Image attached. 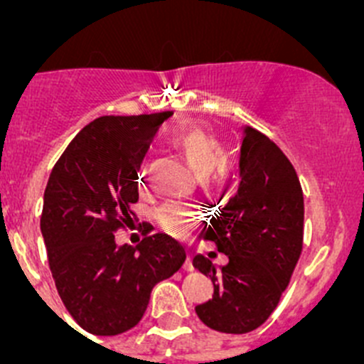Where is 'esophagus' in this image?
Segmentation results:
<instances>
[{
    "label": "esophagus",
    "instance_id": "34e87169",
    "mask_svg": "<svg viewBox=\"0 0 364 364\" xmlns=\"http://www.w3.org/2000/svg\"><path fill=\"white\" fill-rule=\"evenodd\" d=\"M183 269H185V271H193L192 257H190V255H186V260H185V264H183Z\"/></svg>",
    "mask_w": 364,
    "mask_h": 364
}]
</instances>
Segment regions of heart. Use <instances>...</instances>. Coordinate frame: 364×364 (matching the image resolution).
Returning <instances> with one entry per match:
<instances>
[{"label": "heart", "instance_id": "heart-1", "mask_svg": "<svg viewBox=\"0 0 364 364\" xmlns=\"http://www.w3.org/2000/svg\"><path fill=\"white\" fill-rule=\"evenodd\" d=\"M172 144L183 153L190 167L197 174L203 176L204 181H213L216 185H223L227 181V178H229L227 165H219L225 160V148L215 135L197 130V128H190V130L178 132L172 137ZM216 164L219 165L218 168L215 166ZM213 168L215 169V171L212 170ZM209 171L212 173L211 176H207ZM159 220L160 225L167 232L174 234V236H185L196 225L197 215L193 209L183 208V205H165V208L160 209Z\"/></svg>", "mask_w": 364, "mask_h": 364}]
</instances>
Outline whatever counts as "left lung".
I'll return each mask as SVG.
<instances>
[{
  "label": "left lung",
  "mask_w": 364,
  "mask_h": 364,
  "mask_svg": "<svg viewBox=\"0 0 364 364\" xmlns=\"http://www.w3.org/2000/svg\"><path fill=\"white\" fill-rule=\"evenodd\" d=\"M243 135L240 188L200 232L229 262L215 266L200 253L193 257V267L215 287L196 314L208 328L230 335L250 333L269 318L303 250L304 203L294 167L259 130L245 127Z\"/></svg>",
  "instance_id": "left-lung-1"
}]
</instances>
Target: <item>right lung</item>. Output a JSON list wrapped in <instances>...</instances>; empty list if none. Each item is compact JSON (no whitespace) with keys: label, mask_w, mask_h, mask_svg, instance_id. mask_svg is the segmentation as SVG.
<instances>
[{"label":"right lung","mask_w":364,"mask_h":364,"mask_svg":"<svg viewBox=\"0 0 364 364\" xmlns=\"http://www.w3.org/2000/svg\"><path fill=\"white\" fill-rule=\"evenodd\" d=\"M172 112L102 116L73 137L43 193L40 230L58 294L73 321L97 336L128 331L144 315L153 287L186 259L168 234L137 247L114 232L139 200V168L153 135ZM146 234L151 225H144Z\"/></svg>","instance_id":"right-lung-1"}]
</instances>
